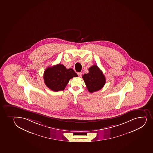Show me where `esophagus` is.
I'll return each instance as SVG.
<instances>
[{
  "label": "esophagus",
  "instance_id": "esophagus-1",
  "mask_svg": "<svg viewBox=\"0 0 153 153\" xmlns=\"http://www.w3.org/2000/svg\"><path fill=\"white\" fill-rule=\"evenodd\" d=\"M77 74L78 76L80 77H81L82 76V73L81 72H78V73Z\"/></svg>",
  "mask_w": 153,
  "mask_h": 153
}]
</instances>
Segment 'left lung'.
I'll return each mask as SVG.
<instances>
[{
  "label": "left lung",
  "mask_w": 153,
  "mask_h": 153,
  "mask_svg": "<svg viewBox=\"0 0 153 153\" xmlns=\"http://www.w3.org/2000/svg\"><path fill=\"white\" fill-rule=\"evenodd\" d=\"M87 88L90 93L97 91L104 86L106 82L105 78L102 72L94 65L89 68V73L82 76Z\"/></svg>",
  "instance_id": "8db88e82"
}]
</instances>
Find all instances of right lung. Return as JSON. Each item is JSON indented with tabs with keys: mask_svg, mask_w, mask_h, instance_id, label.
<instances>
[{
	"mask_svg": "<svg viewBox=\"0 0 153 153\" xmlns=\"http://www.w3.org/2000/svg\"><path fill=\"white\" fill-rule=\"evenodd\" d=\"M78 77L72 68L66 69L63 65L59 64L46 69L44 79L46 86L54 91L64 90L70 79Z\"/></svg>",
	"mask_w": 153,
	"mask_h": 153,
	"instance_id": "1",
	"label": "right lung"
}]
</instances>
